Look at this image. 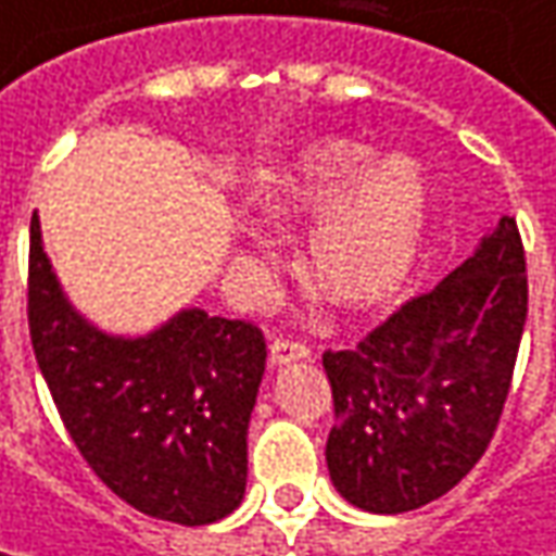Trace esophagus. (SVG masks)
<instances>
[{
  "instance_id": "1",
  "label": "esophagus",
  "mask_w": 556,
  "mask_h": 556,
  "mask_svg": "<svg viewBox=\"0 0 556 556\" xmlns=\"http://www.w3.org/2000/svg\"><path fill=\"white\" fill-rule=\"evenodd\" d=\"M270 355H274V365H286V362H299V358H308L311 345L302 340H292V337H277L270 343Z\"/></svg>"
}]
</instances>
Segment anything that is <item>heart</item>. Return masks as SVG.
I'll list each match as a JSON object with an SVG mask.
<instances>
[{
    "label": "heart",
    "mask_w": 556,
    "mask_h": 556,
    "mask_svg": "<svg viewBox=\"0 0 556 556\" xmlns=\"http://www.w3.org/2000/svg\"><path fill=\"white\" fill-rule=\"evenodd\" d=\"M371 150L324 144L279 181L274 211H326L308 242V274L337 305H375L400 289L421 245L428 191L406 156H390L371 174Z\"/></svg>",
    "instance_id": "1"
}]
</instances>
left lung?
Segmentation results:
<instances>
[{
  "label": "left lung",
  "instance_id": "8db88e82",
  "mask_svg": "<svg viewBox=\"0 0 556 556\" xmlns=\"http://www.w3.org/2000/svg\"><path fill=\"white\" fill-rule=\"evenodd\" d=\"M526 314V248L501 216L434 289L352 349L324 352L337 415L327 469L349 504L408 513L472 472L504 415Z\"/></svg>",
  "mask_w": 556,
  "mask_h": 556
}]
</instances>
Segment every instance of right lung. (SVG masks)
<instances>
[{
  "label": "right lung",
  "mask_w": 556,
  "mask_h": 556,
  "mask_svg": "<svg viewBox=\"0 0 556 556\" xmlns=\"http://www.w3.org/2000/svg\"><path fill=\"white\" fill-rule=\"evenodd\" d=\"M27 327L59 418L93 475L138 513L207 526L242 504L267 343L248 320L179 311L150 337L90 327L30 216Z\"/></svg>",
  "instance_id": "add662e5"
}]
</instances>
